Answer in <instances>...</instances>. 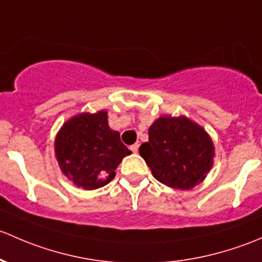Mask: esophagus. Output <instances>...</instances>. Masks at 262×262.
I'll return each mask as SVG.
<instances>
[{
	"mask_svg": "<svg viewBox=\"0 0 262 262\" xmlns=\"http://www.w3.org/2000/svg\"><path fill=\"white\" fill-rule=\"evenodd\" d=\"M139 146H140V145H139V142H136V144H134V145H132V146L130 147V149H131L132 152H135V154H136L137 151H139Z\"/></svg>",
	"mask_w": 262,
	"mask_h": 262,
	"instance_id": "esophagus-1",
	"label": "esophagus"
}]
</instances>
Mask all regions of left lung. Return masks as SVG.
Wrapping results in <instances>:
<instances>
[{"mask_svg": "<svg viewBox=\"0 0 262 262\" xmlns=\"http://www.w3.org/2000/svg\"><path fill=\"white\" fill-rule=\"evenodd\" d=\"M139 151L156 180L182 190L201 184L214 158L208 132L185 116L156 118L149 127V141Z\"/></svg>", "mask_w": 262, "mask_h": 262, "instance_id": "8db88e82", "label": "left lung"}]
</instances>
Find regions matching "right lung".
Wrapping results in <instances>:
<instances>
[{"mask_svg": "<svg viewBox=\"0 0 262 262\" xmlns=\"http://www.w3.org/2000/svg\"><path fill=\"white\" fill-rule=\"evenodd\" d=\"M54 144L61 172L84 190L108 184L122 159L131 154L121 142L120 132L108 126L106 110L73 116L63 123Z\"/></svg>", "mask_w": 262, "mask_h": 262, "instance_id": "right-lung-1", "label": "right lung"}]
</instances>
